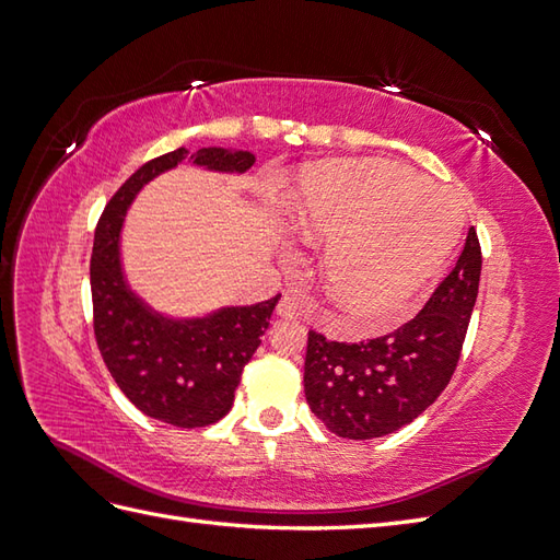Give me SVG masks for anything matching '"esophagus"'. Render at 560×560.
<instances>
[{
    "label": "esophagus",
    "mask_w": 560,
    "mask_h": 560,
    "mask_svg": "<svg viewBox=\"0 0 560 560\" xmlns=\"http://www.w3.org/2000/svg\"><path fill=\"white\" fill-rule=\"evenodd\" d=\"M278 315L280 317H299V315H303V303L292 294H284L278 303Z\"/></svg>",
    "instance_id": "34e87169"
}]
</instances>
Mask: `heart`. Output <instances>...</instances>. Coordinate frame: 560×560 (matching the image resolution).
Wrapping results in <instances>:
<instances>
[{
    "label": "heart",
    "instance_id": "1",
    "mask_svg": "<svg viewBox=\"0 0 560 560\" xmlns=\"http://www.w3.org/2000/svg\"><path fill=\"white\" fill-rule=\"evenodd\" d=\"M290 219L306 241H327L322 280L362 327L393 319L460 238L453 196L387 161H334L301 175Z\"/></svg>",
    "mask_w": 560,
    "mask_h": 560
}]
</instances>
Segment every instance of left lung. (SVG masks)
Listing matches in <instances>:
<instances>
[{
	"mask_svg": "<svg viewBox=\"0 0 560 560\" xmlns=\"http://www.w3.org/2000/svg\"><path fill=\"white\" fill-rule=\"evenodd\" d=\"M481 278L474 226L455 268L397 331L362 343L308 331L303 389L311 411L343 439H376L409 425L444 393L460 360Z\"/></svg>",
	"mask_w": 560,
	"mask_h": 560,
	"instance_id": "8db88e82",
	"label": "left lung"
}]
</instances>
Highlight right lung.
I'll return each instance as SVG.
<instances>
[{
    "mask_svg": "<svg viewBox=\"0 0 560 560\" xmlns=\"http://www.w3.org/2000/svg\"><path fill=\"white\" fill-rule=\"evenodd\" d=\"M182 161L214 173H245L249 151L184 147L144 163L114 194L100 217L91 257L93 329L100 354L121 393L149 418L175 428H206L233 406L243 369L259 348L280 299L175 319L135 294L121 268V226L142 186Z\"/></svg>",
    "mask_w": 560,
    "mask_h": 560,
    "instance_id": "add662e5",
    "label": "right lung"
}]
</instances>
